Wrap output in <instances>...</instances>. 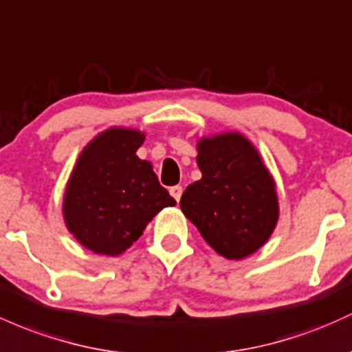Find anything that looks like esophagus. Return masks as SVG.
Wrapping results in <instances>:
<instances>
[{
	"instance_id": "esophagus-1",
	"label": "esophagus",
	"mask_w": 352,
	"mask_h": 352,
	"mask_svg": "<svg viewBox=\"0 0 352 352\" xmlns=\"http://www.w3.org/2000/svg\"><path fill=\"white\" fill-rule=\"evenodd\" d=\"M182 192H184V188L180 187V185H175V187H172V188H170V195H172L173 199L177 200V202H179V200H180V197H182Z\"/></svg>"
}]
</instances>
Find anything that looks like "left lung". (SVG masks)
Here are the masks:
<instances>
[{"label":"left lung","mask_w":352,"mask_h":352,"mask_svg":"<svg viewBox=\"0 0 352 352\" xmlns=\"http://www.w3.org/2000/svg\"><path fill=\"white\" fill-rule=\"evenodd\" d=\"M202 179L180 199L184 215L215 252L241 261L269 241L279 220L276 180L258 150L239 132L197 142Z\"/></svg>","instance_id":"obj_1"}]
</instances>
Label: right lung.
Masks as SVG:
<instances>
[{
    "instance_id": "1",
    "label": "right lung",
    "mask_w": 352,
    "mask_h": 352,
    "mask_svg": "<svg viewBox=\"0 0 352 352\" xmlns=\"http://www.w3.org/2000/svg\"><path fill=\"white\" fill-rule=\"evenodd\" d=\"M145 133L110 126L80 152L63 194V220L85 249L117 257L175 200L158 184L152 164L137 150Z\"/></svg>"
}]
</instances>
